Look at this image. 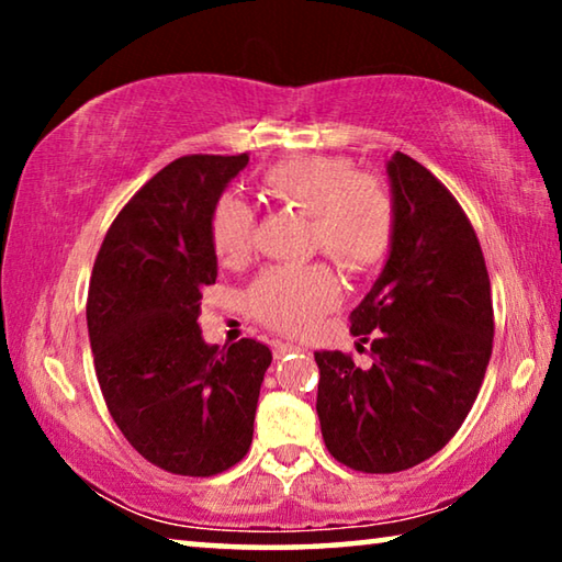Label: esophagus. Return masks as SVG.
Wrapping results in <instances>:
<instances>
[{
	"mask_svg": "<svg viewBox=\"0 0 562 562\" xmlns=\"http://www.w3.org/2000/svg\"><path fill=\"white\" fill-rule=\"evenodd\" d=\"M274 357H284V355H290V351H300V345H292V341H274Z\"/></svg>",
	"mask_w": 562,
	"mask_h": 562,
	"instance_id": "1",
	"label": "esophagus"
}]
</instances>
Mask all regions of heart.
I'll list each match as a JSON object with an SVG mask.
<instances>
[{"instance_id":"obj_1","label":"heart","mask_w":562,"mask_h":562,"mask_svg":"<svg viewBox=\"0 0 562 562\" xmlns=\"http://www.w3.org/2000/svg\"><path fill=\"white\" fill-rule=\"evenodd\" d=\"M272 201L310 215V240L347 270H369L384 258L394 235V198L382 180L351 173L337 158H294L265 176ZM211 237L217 258L235 265L252 247V211L243 198L215 203ZM341 297L327 265L272 268L255 280L250 307L282 331H304Z\"/></svg>"}]
</instances>
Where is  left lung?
Listing matches in <instances>:
<instances>
[{
    "instance_id": "1",
    "label": "left lung",
    "mask_w": 562,
    "mask_h": 562,
    "mask_svg": "<svg viewBox=\"0 0 562 562\" xmlns=\"http://www.w3.org/2000/svg\"><path fill=\"white\" fill-rule=\"evenodd\" d=\"M394 235L382 272L351 312L372 367L315 351L317 414L329 453L364 473L431 459L479 396L493 349L491 282L456 198L402 150L386 160Z\"/></svg>"
}]
</instances>
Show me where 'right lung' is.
<instances>
[{
	"label": "right lung",
	"mask_w": 562,
	"mask_h": 562,
	"mask_svg": "<svg viewBox=\"0 0 562 562\" xmlns=\"http://www.w3.org/2000/svg\"><path fill=\"white\" fill-rule=\"evenodd\" d=\"M240 156H186L131 198L109 227L89 284L87 325L101 394L144 459L215 475L252 443L272 351L255 339L207 345L201 290L217 278L211 217Z\"/></svg>",
	"instance_id": "obj_1"
}]
</instances>
